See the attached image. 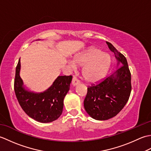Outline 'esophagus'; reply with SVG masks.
Segmentation results:
<instances>
[{
    "label": "esophagus",
    "instance_id": "esophagus-1",
    "mask_svg": "<svg viewBox=\"0 0 151 151\" xmlns=\"http://www.w3.org/2000/svg\"><path fill=\"white\" fill-rule=\"evenodd\" d=\"M72 84H73V85L75 86H76V85H78V84H80V81L75 76H73V80H72Z\"/></svg>",
    "mask_w": 151,
    "mask_h": 151
}]
</instances>
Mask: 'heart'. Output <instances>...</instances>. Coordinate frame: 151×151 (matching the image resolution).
I'll use <instances>...</instances> for the list:
<instances>
[{"mask_svg":"<svg viewBox=\"0 0 151 151\" xmlns=\"http://www.w3.org/2000/svg\"><path fill=\"white\" fill-rule=\"evenodd\" d=\"M111 58L109 54L98 48L93 47L81 54L75 59V62H70V65H76L84 67L82 76L89 83H96L103 78L110 67Z\"/></svg>","mask_w":151,"mask_h":151,"instance_id":"heart-1","label":"heart"}]
</instances>
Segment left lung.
I'll use <instances>...</instances> for the list:
<instances>
[{
    "label": "left lung",
    "mask_w": 151,
    "mask_h": 151,
    "mask_svg": "<svg viewBox=\"0 0 151 151\" xmlns=\"http://www.w3.org/2000/svg\"><path fill=\"white\" fill-rule=\"evenodd\" d=\"M106 43L115 54L118 68L99 84L89 86L84 101L86 112L93 119L100 121L108 120L119 113L129 101L132 89L131 73L126 58L111 43Z\"/></svg>",
    "instance_id": "obj_1"
}]
</instances>
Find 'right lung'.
Masks as SVG:
<instances>
[{"mask_svg": "<svg viewBox=\"0 0 151 151\" xmlns=\"http://www.w3.org/2000/svg\"><path fill=\"white\" fill-rule=\"evenodd\" d=\"M21 62L16 67L14 90L22 110L30 117L40 123L56 120L62 114L63 99L69 90L72 76H59L52 85L43 93H34L25 89L19 75Z\"/></svg>", "mask_w": 151, "mask_h": 151, "instance_id": "obj_1", "label": "right lung"}]
</instances>
